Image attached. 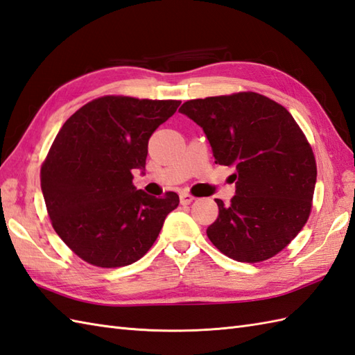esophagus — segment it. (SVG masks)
Listing matches in <instances>:
<instances>
[{
  "mask_svg": "<svg viewBox=\"0 0 355 355\" xmlns=\"http://www.w3.org/2000/svg\"><path fill=\"white\" fill-rule=\"evenodd\" d=\"M179 198H180V203L182 205H190L194 200V198L190 193H180Z\"/></svg>",
  "mask_w": 355,
  "mask_h": 355,
  "instance_id": "esophagus-1",
  "label": "esophagus"
}]
</instances>
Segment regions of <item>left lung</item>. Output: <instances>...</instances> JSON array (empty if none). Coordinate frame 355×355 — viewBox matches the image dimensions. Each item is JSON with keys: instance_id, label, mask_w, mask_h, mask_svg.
<instances>
[{"instance_id": "8db88e82", "label": "left lung", "mask_w": 355, "mask_h": 355, "mask_svg": "<svg viewBox=\"0 0 355 355\" xmlns=\"http://www.w3.org/2000/svg\"><path fill=\"white\" fill-rule=\"evenodd\" d=\"M198 123L216 164L232 165L235 196L216 199L218 217L207 235L240 263H259L288 246L310 217L316 159L295 118L258 92L188 100L180 106Z\"/></svg>"}]
</instances>
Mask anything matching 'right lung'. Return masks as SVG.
<instances>
[{
  "label": "right lung",
  "mask_w": 355,
  "mask_h": 355,
  "mask_svg": "<svg viewBox=\"0 0 355 355\" xmlns=\"http://www.w3.org/2000/svg\"><path fill=\"white\" fill-rule=\"evenodd\" d=\"M179 105L105 96L54 138L41 167L44 200L54 231L83 261L105 269L138 261L178 208L176 193L157 199L137 190L132 170H146L148 139Z\"/></svg>",
  "instance_id": "obj_1"
}]
</instances>
